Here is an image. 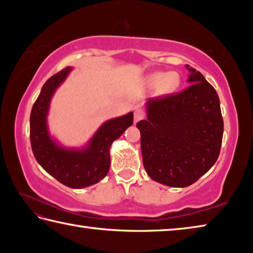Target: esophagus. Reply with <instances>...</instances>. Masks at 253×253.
I'll return each instance as SVG.
<instances>
[{"label": "esophagus", "instance_id": "1", "mask_svg": "<svg viewBox=\"0 0 253 253\" xmlns=\"http://www.w3.org/2000/svg\"><path fill=\"white\" fill-rule=\"evenodd\" d=\"M144 117H145L144 110L140 109V108H136L135 111H134V122L137 123V122L142 121Z\"/></svg>", "mask_w": 253, "mask_h": 253}]
</instances>
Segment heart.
Segmentation results:
<instances>
[{
    "label": "heart",
    "mask_w": 253,
    "mask_h": 253,
    "mask_svg": "<svg viewBox=\"0 0 253 253\" xmlns=\"http://www.w3.org/2000/svg\"><path fill=\"white\" fill-rule=\"evenodd\" d=\"M147 84L153 88L161 87L163 91L169 92L173 91L179 84V77L176 72H169V74L156 72L148 77Z\"/></svg>",
    "instance_id": "1"
}]
</instances>
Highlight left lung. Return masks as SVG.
<instances>
[{
	"mask_svg": "<svg viewBox=\"0 0 253 253\" xmlns=\"http://www.w3.org/2000/svg\"><path fill=\"white\" fill-rule=\"evenodd\" d=\"M191 84L179 92L149 98L140 131L143 164L149 177L186 187L215 164L223 137L219 96L200 71L186 66Z\"/></svg>",
	"mask_w": 253,
	"mask_h": 253,
	"instance_id": "left-lung-1",
	"label": "left lung"
}]
</instances>
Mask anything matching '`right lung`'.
<instances>
[{"mask_svg":"<svg viewBox=\"0 0 253 253\" xmlns=\"http://www.w3.org/2000/svg\"><path fill=\"white\" fill-rule=\"evenodd\" d=\"M69 71L70 68L59 71L42 87L30 115V142L34 157L45 172L68 187L83 188L99 182L108 173L111 144L132 125L134 115L129 113L105 123L84 151L58 147L50 139L45 117L51 97Z\"/></svg>","mask_w":253,"mask_h":253,"instance_id":"add662e5","label":"right lung"}]
</instances>
